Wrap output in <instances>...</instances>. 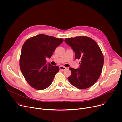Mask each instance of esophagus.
<instances>
[{"mask_svg":"<svg viewBox=\"0 0 122 122\" xmlns=\"http://www.w3.org/2000/svg\"><path fill=\"white\" fill-rule=\"evenodd\" d=\"M59 68H60V70H61L62 71H64L65 70V69H66V67H64V66H60Z\"/></svg>","mask_w":122,"mask_h":122,"instance_id":"obj_1","label":"esophagus"}]
</instances>
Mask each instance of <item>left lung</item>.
<instances>
[{"mask_svg": "<svg viewBox=\"0 0 122 122\" xmlns=\"http://www.w3.org/2000/svg\"><path fill=\"white\" fill-rule=\"evenodd\" d=\"M75 53V58L80 59V67H71L70 83L80 89L88 88L99 79L104 64V57L96 42L87 37L80 36L65 39Z\"/></svg>", "mask_w": 122, "mask_h": 122, "instance_id": "obj_1", "label": "left lung"}]
</instances>
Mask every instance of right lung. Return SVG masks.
<instances>
[{"mask_svg":"<svg viewBox=\"0 0 122 122\" xmlns=\"http://www.w3.org/2000/svg\"><path fill=\"white\" fill-rule=\"evenodd\" d=\"M63 41V39L41 34L24 43L20 67L25 79L33 88L43 90L51 84L59 67L47 64L46 58H51L56 48Z\"/></svg>","mask_w":122,"mask_h":122,"instance_id":"obj_1","label":"right lung"}]
</instances>
